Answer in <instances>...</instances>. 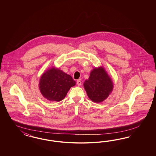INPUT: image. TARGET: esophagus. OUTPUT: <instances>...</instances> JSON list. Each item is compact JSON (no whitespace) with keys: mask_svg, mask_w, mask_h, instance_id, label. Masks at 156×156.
<instances>
[{"mask_svg":"<svg viewBox=\"0 0 156 156\" xmlns=\"http://www.w3.org/2000/svg\"><path fill=\"white\" fill-rule=\"evenodd\" d=\"M76 83H77V85H78V86H80V85H81V83H82L81 80H76Z\"/></svg>","mask_w":156,"mask_h":156,"instance_id":"obj_1","label":"esophagus"}]
</instances>
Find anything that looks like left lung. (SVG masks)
Here are the masks:
<instances>
[{
    "label": "left lung",
    "instance_id": "1",
    "mask_svg": "<svg viewBox=\"0 0 156 156\" xmlns=\"http://www.w3.org/2000/svg\"><path fill=\"white\" fill-rule=\"evenodd\" d=\"M83 86L89 98L92 101L99 103L109 97L113 89V82L104 68H95L90 73L88 80Z\"/></svg>",
    "mask_w": 156,
    "mask_h": 156
}]
</instances>
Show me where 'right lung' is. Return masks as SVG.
I'll use <instances>...</instances> for the list:
<instances>
[{
  "label": "right lung",
  "mask_w": 156,
  "mask_h": 156,
  "mask_svg": "<svg viewBox=\"0 0 156 156\" xmlns=\"http://www.w3.org/2000/svg\"><path fill=\"white\" fill-rule=\"evenodd\" d=\"M76 81L71 76L55 67L43 74L39 80V89L43 96L51 101H61L64 99Z\"/></svg>",
  "instance_id": "obj_1"
}]
</instances>
